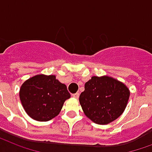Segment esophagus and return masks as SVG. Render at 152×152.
<instances>
[{"label":"esophagus","instance_id":"1","mask_svg":"<svg viewBox=\"0 0 152 152\" xmlns=\"http://www.w3.org/2000/svg\"><path fill=\"white\" fill-rule=\"evenodd\" d=\"M72 96L74 97V98H76V99H77V98L79 97V93H78V92H77V93L73 94H72Z\"/></svg>","mask_w":152,"mask_h":152}]
</instances>
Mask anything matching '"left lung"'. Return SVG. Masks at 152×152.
Here are the masks:
<instances>
[{
    "label": "left lung",
    "mask_w": 152,
    "mask_h": 152,
    "mask_svg": "<svg viewBox=\"0 0 152 152\" xmlns=\"http://www.w3.org/2000/svg\"><path fill=\"white\" fill-rule=\"evenodd\" d=\"M129 96L130 91L124 83L108 76H94L86 83L79 102L89 118L95 124L105 125L123 114Z\"/></svg>",
    "instance_id": "left-lung-1"
}]
</instances>
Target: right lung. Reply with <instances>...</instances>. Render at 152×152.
Instances as JSON below:
<instances>
[{
	"instance_id": "1",
	"label": "right lung",
	"mask_w": 152,
	"mask_h": 152,
	"mask_svg": "<svg viewBox=\"0 0 152 152\" xmlns=\"http://www.w3.org/2000/svg\"><path fill=\"white\" fill-rule=\"evenodd\" d=\"M69 97L66 86L54 75H36L26 81L20 90V102L26 112L41 122L56 117Z\"/></svg>"
}]
</instances>
